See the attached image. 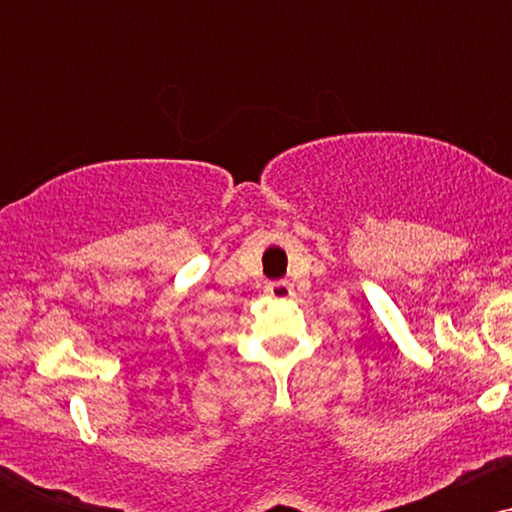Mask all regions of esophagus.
<instances>
[{
    "label": "esophagus",
    "mask_w": 512,
    "mask_h": 512,
    "mask_svg": "<svg viewBox=\"0 0 512 512\" xmlns=\"http://www.w3.org/2000/svg\"><path fill=\"white\" fill-rule=\"evenodd\" d=\"M264 293L272 298H289L293 296V284H289V281H272V284H267Z\"/></svg>",
    "instance_id": "esophagus-1"
}]
</instances>
